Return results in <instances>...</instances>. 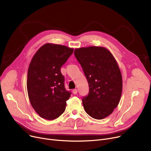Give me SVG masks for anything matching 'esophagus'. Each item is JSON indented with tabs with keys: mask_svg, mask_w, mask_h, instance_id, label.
<instances>
[{
	"mask_svg": "<svg viewBox=\"0 0 151 151\" xmlns=\"http://www.w3.org/2000/svg\"><path fill=\"white\" fill-rule=\"evenodd\" d=\"M77 92H78L77 89H73V94H75H75H76V93H77Z\"/></svg>",
	"mask_w": 151,
	"mask_h": 151,
	"instance_id": "esophagus-1",
	"label": "esophagus"
}]
</instances>
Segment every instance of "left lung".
<instances>
[{
    "instance_id": "obj_1",
    "label": "left lung",
    "mask_w": 151,
    "mask_h": 151,
    "mask_svg": "<svg viewBox=\"0 0 151 151\" xmlns=\"http://www.w3.org/2000/svg\"><path fill=\"white\" fill-rule=\"evenodd\" d=\"M74 54L89 84V93L82 99L85 111L103 119L113 112L121 97L122 78L117 63L104 47H80Z\"/></svg>"
}]
</instances>
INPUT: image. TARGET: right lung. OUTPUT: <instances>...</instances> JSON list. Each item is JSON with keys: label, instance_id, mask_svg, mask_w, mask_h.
I'll return each instance as SVG.
<instances>
[{"label": "right lung", "instance_id": "obj_1", "mask_svg": "<svg viewBox=\"0 0 151 151\" xmlns=\"http://www.w3.org/2000/svg\"><path fill=\"white\" fill-rule=\"evenodd\" d=\"M66 46L46 43L33 56L27 71V89L32 106L42 118L53 120L65 111L71 92L64 87L61 67L73 54Z\"/></svg>", "mask_w": 151, "mask_h": 151}]
</instances>
